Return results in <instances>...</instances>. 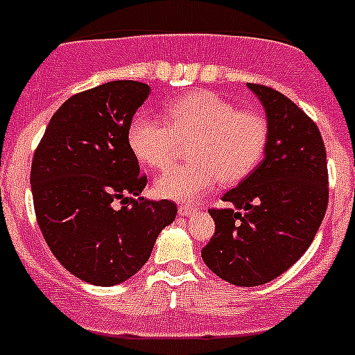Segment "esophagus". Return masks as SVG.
Here are the masks:
<instances>
[{
	"mask_svg": "<svg viewBox=\"0 0 355 355\" xmlns=\"http://www.w3.org/2000/svg\"><path fill=\"white\" fill-rule=\"evenodd\" d=\"M198 210H200V208L194 207V205H187V203H180V205H178V214H180V215H187V217H191V215L198 214Z\"/></svg>",
	"mask_w": 355,
	"mask_h": 355,
	"instance_id": "obj_1",
	"label": "esophagus"
}]
</instances>
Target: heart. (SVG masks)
Segmentation results:
<instances>
[{
    "mask_svg": "<svg viewBox=\"0 0 355 355\" xmlns=\"http://www.w3.org/2000/svg\"><path fill=\"white\" fill-rule=\"evenodd\" d=\"M268 122L259 112L238 110L215 92H189L173 99L164 119L138 115L128 141L132 154L152 170L173 164L180 144L189 141V162L157 178L155 191L173 200H196L220 180L234 184L263 159Z\"/></svg>",
    "mask_w": 355,
    "mask_h": 355,
    "instance_id": "1",
    "label": "heart"
}]
</instances>
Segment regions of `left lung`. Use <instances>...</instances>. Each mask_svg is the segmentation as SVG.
Instances as JSON below:
<instances>
[{
	"label": "left lung",
	"instance_id": "left-lung-1",
	"mask_svg": "<svg viewBox=\"0 0 355 355\" xmlns=\"http://www.w3.org/2000/svg\"><path fill=\"white\" fill-rule=\"evenodd\" d=\"M268 115L259 166L210 208L215 233L201 250L215 275L241 287L266 284L304 254L329 200L326 147L315 122L268 85L248 84Z\"/></svg>",
	"mask_w": 355,
	"mask_h": 355
}]
</instances>
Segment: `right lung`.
<instances>
[{
    "instance_id": "add662e5",
    "label": "right lung",
    "mask_w": 355,
    "mask_h": 355,
    "mask_svg": "<svg viewBox=\"0 0 355 355\" xmlns=\"http://www.w3.org/2000/svg\"><path fill=\"white\" fill-rule=\"evenodd\" d=\"M148 92L144 82L114 80L73 94L33 155V205L43 238L69 273L92 286H115L137 273L177 215L173 201L140 198L147 175L128 131Z\"/></svg>"
}]
</instances>
